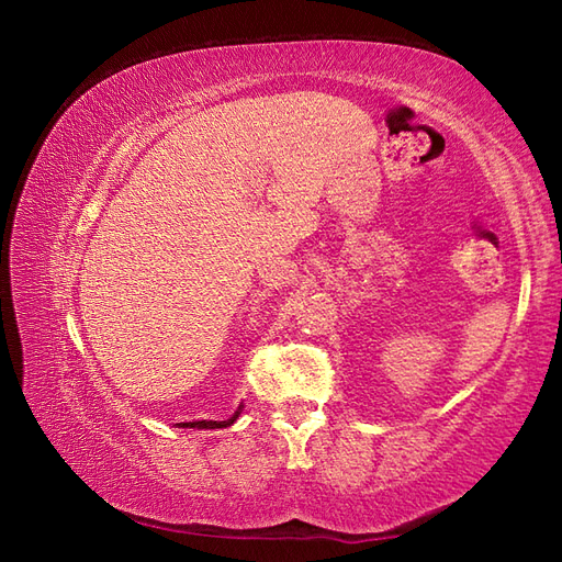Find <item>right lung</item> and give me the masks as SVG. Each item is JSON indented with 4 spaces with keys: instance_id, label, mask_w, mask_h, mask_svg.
Instances as JSON below:
<instances>
[{
    "instance_id": "right-lung-1",
    "label": "right lung",
    "mask_w": 562,
    "mask_h": 562,
    "mask_svg": "<svg viewBox=\"0 0 562 562\" xmlns=\"http://www.w3.org/2000/svg\"><path fill=\"white\" fill-rule=\"evenodd\" d=\"M241 409H244V404H239V409L234 412L229 419H225V422H184V424H175V426H179V428H227V426H232L234 422L239 419V414H241Z\"/></svg>"
}]
</instances>
